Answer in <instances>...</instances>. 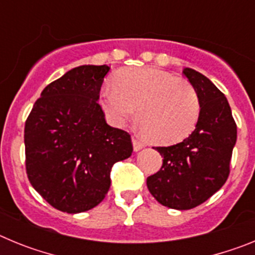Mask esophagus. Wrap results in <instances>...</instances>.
Wrapping results in <instances>:
<instances>
[{
    "instance_id": "34e87169",
    "label": "esophagus",
    "mask_w": 255,
    "mask_h": 255,
    "mask_svg": "<svg viewBox=\"0 0 255 255\" xmlns=\"http://www.w3.org/2000/svg\"><path fill=\"white\" fill-rule=\"evenodd\" d=\"M132 147H134L135 152H138V150L143 149V148L145 147V144H144L143 141L139 140L138 138H135V136H132Z\"/></svg>"
}]
</instances>
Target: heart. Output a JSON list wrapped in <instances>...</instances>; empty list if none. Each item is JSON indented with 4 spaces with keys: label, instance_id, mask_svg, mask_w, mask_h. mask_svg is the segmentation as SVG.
<instances>
[{
    "label": "heart",
    "instance_id": "b5f03b06",
    "mask_svg": "<svg viewBox=\"0 0 255 255\" xmlns=\"http://www.w3.org/2000/svg\"><path fill=\"white\" fill-rule=\"evenodd\" d=\"M100 105L115 126L134 119L139 107L141 130L166 145L188 138L200 115L194 87L155 67L120 70L115 76V85H106L101 92Z\"/></svg>",
    "mask_w": 255,
    "mask_h": 255
}]
</instances>
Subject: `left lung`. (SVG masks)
Returning <instances> with one entry per match:
<instances>
[{
	"instance_id": "obj_1",
	"label": "left lung",
	"mask_w": 255,
	"mask_h": 255,
	"mask_svg": "<svg viewBox=\"0 0 255 255\" xmlns=\"http://www.w3.org/2000/svg\"><path fill=\"white\" fill-rule=\"evenodd\" d=\"M182 74L199 97V120L181 143L155 148L163 163L147 186L162 206L185 211L204 203L226 182L238 130L225 94L195 70L186 67Z\"/></svg>"
}]
</instances>
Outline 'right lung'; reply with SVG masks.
<instances>
[{
	"label": "right lung",
	"mask_w": 255,
	"mask_h": 255,
	"mask_svg": "<svg viewBox=\"0 0 255 255\" xmlns=\"http://www.w3.org/2000/svg\"><path fill=\"white\" fill-rule=\"evenodd\" d=\"M107 65H83L47 85L25 121V168L53 208L89 211L105 199L111 168L132 153L129 132L106 123L100 91Z\"/></svg>",
	"instance_id": "add662e5"
}]
</instances>
